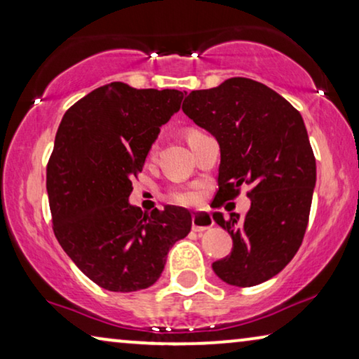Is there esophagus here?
I'll use <instances>...</instances> for the list:
<instances>
[{"label":"esophagus","mask_w":359,"mask_h":359,"mask_svg":"<svg viewBox=\"0 0 359 359\" xmlns=\"http://www.w3.org/2000/svg\"><path fill=\"white\" fill-rule=\"evenodd\" d=\"M214 225L212 215L208 212H196L193 215V230L194 232H204Z\"/></svg>","instance_id":"obj_1"}]
</instances>
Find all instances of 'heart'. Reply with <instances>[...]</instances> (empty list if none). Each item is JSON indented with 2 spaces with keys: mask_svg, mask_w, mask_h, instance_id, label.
Here are the masks:
<instances>
[{
  "mask_svg": "<svg viewBox=\"0 0 359 359\" xmlns=\"http://www.w3.org/2000/svg\"><path fill=\"white\" fill-rule=\"evenodd\" d=\"M155 154H156V142L150 147L149 156H154ZM171 201H175V203L178 204L191 205L196 203V196L193 193H186V191H175V193H171Z\"/></svg>",
  "mask_w": 359,
  "mask_h": 359,
  "instance_id": "1",
  "label": "heart"
}]
</instances>
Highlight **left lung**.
Returning a JSON list of instances; mask_svg holds the SVG:
<instances>
[{"label": "left lung", "mask_w": 359, "mask_h": 359, "mask_svg": "<svg viewBox=\"0 0 359 359\" xmlns=\"http://www.w3.org/2000/svg\"><path fill=\"white\" fill-rule=\"evenodd\" d=\"M183 112L219 142L220 201L250 184L248 212L212 217L232 237V252L212 263L227 284L250 287L281 271L301 247L316 188V156L302 116L263 83L235 76L191 91Z\"/></svg>", "instance_id": "8db88e82"}]
</instances>
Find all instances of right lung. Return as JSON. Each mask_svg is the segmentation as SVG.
<instances>
[{
	"instance_id": "1",
	"label": "right lung",
	"mask_w": 359,
	"mask_h": 359,
	"mask_svg": "<svg viewBox=\"0 0 359 359\" xmlns=\"http://www.w3.org/2000/svg\"><path fill=\"white\" fill-rule=\"evenodd\" d=\"M183 96L114 81L76 101L57 130L47 163L53 233L83 274L107 291L150 287L170 248L191 230L183 208L147 215L129 203L132 180Z\"/></svg>"
}]
</instances>
